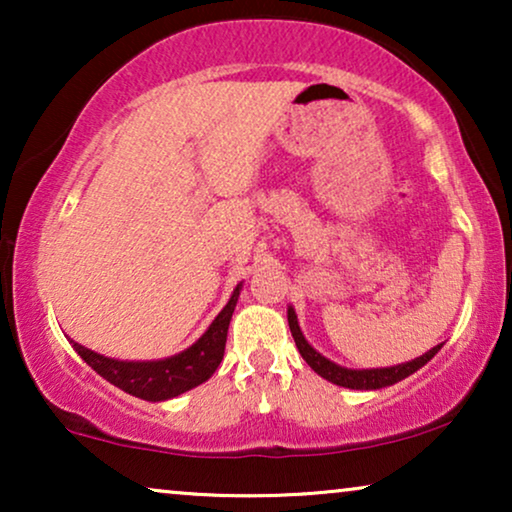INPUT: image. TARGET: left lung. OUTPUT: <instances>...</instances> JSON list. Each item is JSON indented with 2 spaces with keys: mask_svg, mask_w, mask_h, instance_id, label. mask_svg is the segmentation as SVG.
<instances>
[{
  "mask_svg": "<svg viewBox=\"0 0 512 512\" xmlns=\"http://www.w3.org/2000/svg\"><path fill=\"white\" fill-rule=\"evenodd\" d=\"M289 328H291V335L293 340H296V347L300 356H303L307 366H310L314 373L324 377V380L338 384V387H347V389H363V391H370V389H382V387H391V384L405 380V377L415 373L422 366H426L433 356L438 354V349L443 345H436L429 352L417 356V359H412L408 363H398V366H389V368H366V370H352V368H345V366H338V363H333L331 359H326V356H321L317 349H314L310 342L305 340L303 331H300L298 326V317L296 312H293V307H289Z\"/></svg>",
  "mask_w": 512,
  "mask_h": 512,
  "instance_id": "obj_1",
  "label": "left lung"
}]
</instances>
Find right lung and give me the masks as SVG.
I'll return each mask as SVG.
<instances>
[{
	"instance_id": "right-lung-1",
	"label": "right lung",
	"mask_w": 512,
	"mask_h": 512,
	"mask_svg": "<svg viewBox=\"0 0 512 512\" xmlns=\"http://www.w3.org/2000/svg\"><path fill=\"white\" fill-rule=\"evenodd\" d=\"M240 289L242 284H237L228 305L212 321V326L202 333V338L193 342L181 354L170 356V359L118 361L97 354L93 349H86L74 340L72 347L97 375H102L114 387L123 389L125 394H132L153 403L167 401V398H174L188 389L198 387L202 382H207L214 375V370L219 368L223 352H226L228 326L230 319H233L237 298H240Z\"/></svg>"
}]
</instances>
